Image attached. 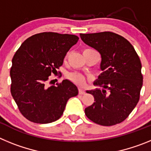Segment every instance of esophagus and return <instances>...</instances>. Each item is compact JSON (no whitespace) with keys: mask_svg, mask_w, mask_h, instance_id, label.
<instances>
[{"mask_svg":"<svg viewBox=\"0 0 151 151\" xmlns=\"http://www.w3.org/2000/svg\"><path fill=\"white\" fill-rule=\"evenodd\" d=\"M78 93H79L80 94H84L85 93V91L82 88H79L78 89Z\"/></svg>","mask_w":151,"mask_h":151,"instance_id":"1","label":"esophagus"}]
</instances>
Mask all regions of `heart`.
Listing matches in <instances>:
<instances>
[{
	"instance_id": "obj_1",
	"label": "heart",
	"mask_w": 151,
	"mask_h": 151,
	"mask_svg": "<svg viewBox=\"0 0 151 151\" xmlns=\"http://www.w3.org/2000/svg\"><path fill=\"white\" fill-rule=\"evenodd\" d=\"M67 78L70 81L74 82L75 84L79 85V86H83L86 83V78L83 75L77 72H73L67 74Z\"/></svg>"
}]
</instances>
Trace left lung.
<instances>
[{
	"mask_svg": "<svg viewBox=\"0 0 151 151\" xmlns=\"http://www.w3.org/2000/svg\"><path fill=\"white\" fill-rule=\"evenodd\" d=\"M86 45L101 55L103 73L94 83L102 88L86 91L94 97L85 108L88 118L98 125L110 126L123 122L134 110L143 85L141 63L133 46L111 32L80 34Z\"/></svg>",
	"mask_w": 151,
	"mask_h": 151,
	"instance_id": "1",
	"label": "left lung"
}]
</instances>
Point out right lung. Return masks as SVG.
Listing matches in <instances>:
<instances>
[{
    "label": "right lung",
    "instance_id": "1",
    "mask_svg": "<svg viewBox=\"0 0 151 151\" xmlns=\"http://www.w3.org/2000/svg\"><path fill=\"white\" fill-rule=\"evenodd\" d=\"M78 39L74 35L38 33L27 38L17 50L10 73V91L28 120L40 124L57 120L68 100L78 94L76 85L68 79L50 87L46 84Z\"/></svg>",
    "mask_w": 151,
    "mask_h": 151
}]
</instances>
